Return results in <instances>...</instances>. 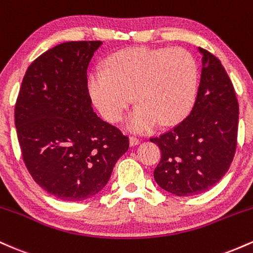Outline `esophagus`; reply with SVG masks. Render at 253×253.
Listing matches in <instances>:
<instances>
[{"instance_id": "1", "label": "esophagus", "mask_w": 253, "mask_h": 253, "mask_svg": "<svg viewBox=\"0 0 253 253\" xmlns=\"http://www.w3.org/2000/svg\"><path fill=\"white\" fill-rule=\"evenodd\" d=\"M140 143V140H139L138 138H135V136H129V145L130 146H135V145H138Z\"/></svg>"}]
</instances>
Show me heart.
Listing matches in <instances>:
<instances>
[{
	"mask_svg": "<svg viewBox=\"0 0 253 253\" xmlns=\"http://www.w3.org/2000/svg\"><path fill=\"white\" fill-rule=\"evenodd\" d=\"M197 64L183 48L134 47L118 52L90 74L89 91L101 115L119 123L133 101L139 104L127 119L133 132H149L158 124H177L196 97Z\"/></svg>",
	"mask_w": 253,
	"mask_h": 253,
	"instance_id": "b5f03b06",
	"label": "heart"
}]
</instances>
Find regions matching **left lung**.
<instances>
[{"instance_id":"8db88e82","label":"left lung","mask_w":253,"mask_h":253,"mask_svg":"<svg viewBox=\"0 0 253 253\" xmlns=\"http://www.w3.org/2000/svg\"><path fill=\"white\" fill-rule=\"evenodd\" d=\"M190 114L159 136L150 138L162 158L153 171L162 189L193 196L213 188L225 176L237 149L239 104L221 62L207 50Z\"/></svg>"}]
</instances>
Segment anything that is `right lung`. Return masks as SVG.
Wrapping results in <instances>:
<instances>
[{
	"label": "right lung",
	"instance_id": "1",
	"mask_svg": "<svg viewBox=\"0 0 253 253\" xmlns=\"http://www.w3.org/2000/svg\"><path fill=\"white\" fill-rule=\"evenodd\" d=\"M102 42H69L28 66L17 95L15 126L22 159L43 190L64 201L96 195L109 181L128 136L91 107L86 70Z\"/></svg>",
	"mask_w": 253,
	"mask_h": 253
}]
</instances>
